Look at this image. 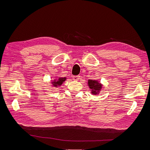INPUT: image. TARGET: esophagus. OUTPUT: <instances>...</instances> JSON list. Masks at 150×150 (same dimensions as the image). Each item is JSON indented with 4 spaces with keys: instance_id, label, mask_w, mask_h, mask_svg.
Returning a JSON list of instances; mask_svg holds the SVG:
<instances>
[{
    "instance_id": "34e87169",
    "label": "esophagus",
    "mask_w": 150,
    "mask_h": 150,
    "mask_svg": "<svg viewBox=\"0 0 150 150\" xmlns=\"http://www.w3.org/2000/svg\"><path fill=\"white\" fill-rule=\"evenodd\" d=\"M72 78H73V79L74 81H78L80 78V76H74Z\"/></svg>"
}]
</instances>
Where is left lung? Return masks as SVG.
I'll return each instance as SVG.
<instances>
[{"mask_svg":"<svg viewBox=\"0 0 150 150\" xmlns=\"http://www.w3.org/2000/svg\"><path fill=\"white\" fill-rule=\"evenodd\" d=\"M88 86L89 88L91 89V93L95 95L99 94L102 88V84L99 83L98 81L95 80H88Z\"/></svg>","mask_w":150,"mask_h":150,"instance_id":"left-lung-1","label":"left lung"}]
</instances>
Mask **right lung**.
<instances>
[{
    "instance_id": "1",
    "label": "right lung",
    "mask_w": 150,
    "mask_h": 150,
    "mask_svg": "<svg viewBox=\"0 0 150 150\" xmlns=\"http://www.w3.org/2000/svg\"><path fill=\"white\" fill-rule=\"evenodd\" d=\"M66 80V78H59V79H55L54 80L52 84L53 86H55V87H57V86H61V84L64 82V81Z\"/></svg>"
}]
</instances>
